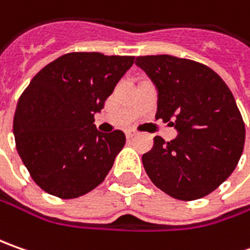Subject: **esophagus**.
Wrapping results in <instances>:
<instances>
[{
    "label": "esophagus",
    "instance_id": "1",
    "mask_svg": "<svg viewBox=\"0 0 250 250\" xmlns=\"http://www.w3.org/2000/svg\"><path fill=\"white\" fill-rule=\"evenodd\" d=\"M125 135H126V138H128V139H132L133 136H136V132H135V130L129 129L125 132Z\"/></svg>",
    "mask_w": 250,
    "mask_h": 250
}]
</instances>
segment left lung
Masks as SVG:
<instances>
[{
  "label": "left lung",
  "instance_id": "1",
  "mask_svg": "<svg viewBox=\"0 0 250 250\" xmlns=\"http://www.w3.org/2000/svg\"><path fill=\"white\" fill-rule=\"evenodd\" d=\"M135 63L159 89L156 118L177 138H154L142 161L151 182L178 200H196L235 169L245 145V124L226 82L203 63L172 55H143Z\"/></svg>",
  "mask_w": 250,
  "mask_h": 250
}]
</instances>
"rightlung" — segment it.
Masks as SVG:
<instances>
[{
    "instance_id": "add662e5",
    "label": "right lung",
    "mask_w": 250,
    "mask_h": 250,
    "mask_svg": "<svg viewBox=\"0 0 250 250\" xmlns=\"http://www.w3.org/2000/svg\"><path fill=\"white\" fill-rule=\"evenodd\" d=\"M135 57L69 53L45 65L21 94L14 117L16 150L44 192L75 199L105 179L125 133L94 126Z\"/></svg>"
}]
</instances>
